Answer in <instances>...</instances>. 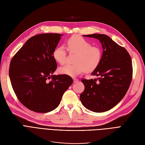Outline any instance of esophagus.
<instances>
[{
    "mask_svg": "<svg viewBox=\"0 0 145 145\" xmlns=\"http://www.w3.org/2000/svg\"><path fill=\"white\" fill-rule=\"evenodd\" d=\"M73 81H74V82H78V80L77 79V78H76V77H74V78H73Z\"/></svg>",
    "mask_w": 145,
    "mask_h": 145,
    "instance_id": "1",
    "label": "esophagus"
}]
</instances>
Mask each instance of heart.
<instances>
[{"label":"heart","mask_w":145,"mask_h":145,"mask_svg":"<svg viewBox=\"0 0 145 145\" xmlns=\"http://www.w3.org/2000/svg\"><path fill=\"white\" fill-rule=\"evenodd\" d=\"M70 53H76L74 63L66 65L59 68L61 74L76 76L83 71L90 72L97 68L102 59V51L97 46H91V43L79 36H73L67 41ZM54 59L60 65H63L67 59V52L63 46L56 48L52 52Z\"/></svg>","instance_id":"obj_1"}]
</instances>
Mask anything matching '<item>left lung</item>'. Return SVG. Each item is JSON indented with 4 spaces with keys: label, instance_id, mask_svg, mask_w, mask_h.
Here are the masks:
<instances>
[{
    "label": "left lung",
    "instance_id": "obj_1",
    "mask_svg": "<svg viewBox=\"0 0 145 145\" xmlns=\"http://www.w3.org/2000/svg\"><path fill=\"white\" fill-rule=\"evenodd\" d=\"M83 36L98 39L103 51L99 65L91 74L97 78L81 80L85 86L80 95L81 102L91 111H107L120 102L129 89L133 77L132 60L125 48L106 35Z\"/></svg>",
    "mask_w": 145,
    "mask_h": 145
}]
</instances>
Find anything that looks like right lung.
I'll use <instances>...</instances> for the list:
<instances>
[{
  "label": "right lung",
  "mask_w": 145,
  "mask_h": 145,
  "mask_svg": "<svg viewBox=\"0 0 145 145\" xmlns=\"http://www.w3.org/2000/svg\"><path fill=\"white\" fill-rule=\"evenodd\" d=\"M62 34L46 33L29 39L12 58L9 76L12 89L23 105L46 113L57 107L72 78L53 75L57 69L52 52Z\"/></svg>",
  "instance_id": "obj_1"
}]
</instances>
